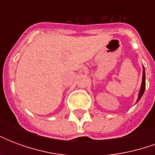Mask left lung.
Instances as JSON below:
<instances>
[{"label":"left lung","mask_w":155,"mask_h":155,"mask_svg":"<svg viewBox=\"0 0 155 155\" xmlns=\"http://www.w3.org/2000/svg\"><path fill=\"white\" fill-rule=\"evenodd\" d=\"M144 66L143 65V75H142V83H141V86H140V91H139V94H138V99H137L136 103L139 102L141 97L143 96L144 91H145V72H144Z\"/></svg>","instance_id":"1"}]
</instances>
